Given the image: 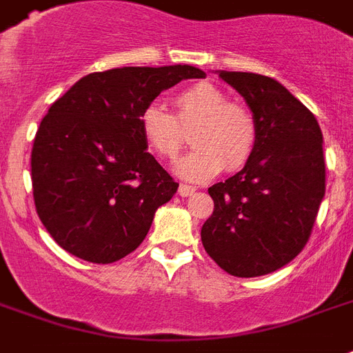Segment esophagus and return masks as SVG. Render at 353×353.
<instances>
[{
  "mask_svg": "<svg viewBox=\"0 0 353 353\" xmlns=\"http://www.w3.org/2000/svg\"><path fill=\"white\" fill-rule=\"evenodd\" d=\"M196 192L194 187H190V185H179L177 188V194L183 196V198H188V196H192Z\"/></svg>",
  "mask_w": 353,
  "mask_h": 353,
  "instance_id": "esophagus-1",
  "label": "esophagus"
}]
</instances>
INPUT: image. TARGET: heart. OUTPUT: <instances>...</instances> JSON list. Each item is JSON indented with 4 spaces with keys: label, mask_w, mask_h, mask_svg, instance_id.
Returning <instances> with one entry per match:
<instances>
[{
    "label": "heart",
    "mask_w": 353,
    "mask_h": 353,
    "mask_svg": "<svg viewBox=\"0 0 353 353\" xmlns=\"http://www.w3.org/2000/svg\"><path fill=\"white\" fill-rule=\"evenodd\" d=\"M176 117L157 103L141 114V133L159 157L176 159L185 144L183 129H190L194 150L177 163V174L187 181H207L222 168L241 170L252 157L257 125L252 112L230 103L211 83H196L174 96Z\"/></svg>",
    "instance_id": "obj_1"
}]
</instances>
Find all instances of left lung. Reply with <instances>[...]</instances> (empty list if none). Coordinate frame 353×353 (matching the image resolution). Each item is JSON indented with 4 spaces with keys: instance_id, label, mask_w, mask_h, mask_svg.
I'll list each match as a JSON object with an SVG mask.
<instances>
[{
    "instance_id": "1",
    "label": "left lung",
    "mask_w": 353,
    "mask_h": 353,
    "mask_svg": "<svg viewBox=\"0 0 353 353\" xmlns=\"http://www.w3.org/2000/svg\"><path fill=\"white\" fill-rule=\"evenodd\" d=\"M216 74L248 105L257 142L241 172L209 187L214 211L201 242L222 270L257 278L290 263L307 244L326 192L324 141L313 112L276 79Z\"/></svg>"
}]
</instances>
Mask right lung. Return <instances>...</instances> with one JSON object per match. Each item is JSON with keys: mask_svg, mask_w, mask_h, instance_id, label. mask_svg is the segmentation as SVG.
<instances>
[{"mask_svg": "<svg viewBox=\"0 0 353 353\" xmlns=\"http://www.w3.org/2000/svg\"><path fill=\"white\" fill-rule=\"evenodd\" d=\"M188 64L81 77L51 105L31 152L37 212L68 254L107 265L141 246L177 185L141 133V114L166 88L203 79Z\"/></svg>", "mask_w": 353, "mask_h": 353, "instance_id": "obj_1", "label": "right lung"}]
</instances>
